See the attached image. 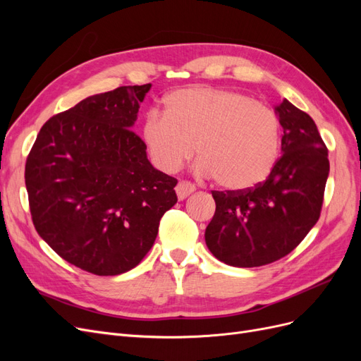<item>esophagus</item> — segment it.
Here are the masks:
<instances>
[{
  "label": "esophagus",
  "instance_id": "obj_1",
  "mask_svg": "<svg viewBox=\"0 0 361 361\" xmlns=\"http://www.w3.org/2000/svg\"><path fill=\"white\" fill-rule=\"evenodd\" d=\"M195 191V187L194 183L188 182V180H180L178 185H176V194H178V199L179 200H183L187 199L190 194H192Z\"/></svg>",
  "mask_w": 361,
  "mask_h": 361
}]
</instances>
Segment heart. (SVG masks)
Segmentation results:
<instances>
[{
    "mask_svg": "<svg viewBox=\"0 0 361 361\" xmlns=\"http://www.w3.org/2000/svg\"><path fill=\"white\" fill-rule=\"evenodd\" d=\"M141 134L159 170H179L197 146L199 170L233 191L264 182L281 145V125L272 108L244 93L214 87L170 93L164 114L149 113Z\"/></svg>",
    "mask_w": 361,
    "mask_h": 361,
    "instance_id": "1",
    "label": "heart"
}]
</instances>
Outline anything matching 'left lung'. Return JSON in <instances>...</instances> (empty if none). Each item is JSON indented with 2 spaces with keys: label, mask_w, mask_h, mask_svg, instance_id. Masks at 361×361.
Returning <instances> with one entry per match:
<instances>
[{
  "label": "left lung",
  "mask_w": 361,
  "mask_h": 361,
  "mask_svg": "<svg viewBox=\"0 0 361 361\" xmlns=\"http://www.w3.org/2000/svg\"><path fill=\"white\" fill-rule=\"evenodd\" d=\"M276 110L281 155L269 176L248 190L212 191L215 214L206 245L231 267H262L288 256L319 220L329 149L307 113L286 99Z\"/></svg>",
  "instance_id": "8db88e82"
}]
</instances>
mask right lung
<instances>
[{
	"instance_id": "1",
	"label": "right lung",
	"mask_w": 361,
	"mask_h": 361,
	"mask_svg": "<svg viewBox=\"0 0 361 361\" xmlns=\"http://www.w3.org/2000/svg\"><path fill=\"white\" fill-rule=\"evenodd\" d=\"M150 84L94 94L42 126L25 162L31 220L69 264L94 276L137 267L178 179L152 167L133 129Z\"/></svg>"
}]
</instances>
